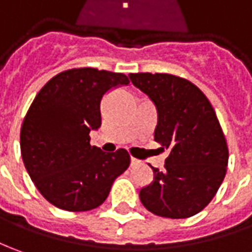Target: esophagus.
Listing matches in <instances>:
<instances>
[{"label":"esophagus","instance_id":"obj_1","mask_svg":"<svg viewBox=\"0 0 252 252\" xmlns=\"http://www.w3.org/2000/svg\"><path fill=\"white\" fill-rule=\"evenodd\" d=\"M137 163H138V160L134 159V158H131V159H130V164H131V166H134V164H137Z\"/></svg>","mask_w":252,"mask_h":252}]
</instances>
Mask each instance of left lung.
Listing matches in <instances>:
<instances>
[{
    "label": "left lung",
    "instance_id": "1",
    "mask_svg": "<svg viewBox=\"0 0 252 252\" xmlns=\"http://www.w3.org/2000/svg\"><path fill=\"white\" fill-rule=\"evenodd\" d=\"M131 83L154 101L158 111L156 143L169 149L163 170L140 190L152 214L188 218L216 196L226 174V140L209 98L196 85L171 74H130Z\"/></svg>",
    "mask_w": 252,
    "mask_h": 252
}]
</instances>
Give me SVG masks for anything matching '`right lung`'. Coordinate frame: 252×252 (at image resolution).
Masks as SVG:
<instances>
[{
  "label": "right lung",
  "mask_w": 252,
  "mask_h": 252,
  "mask_svg": "<svg viewBox=\"0 0 252 252\" xmlns=\"http://www.w3.org/2000/svg\"><path fill=\"white\" fill-rule=\"evenodd\" d=\"M129 82L121 72L85 67L57 74L38 92L22 125L20 151L36 189L53 206L96 209L129 167L126 149L105 154L89 136L101 126L104 94Z\"/></svg>",
  "instance_id": "1"
}]
</instances>
